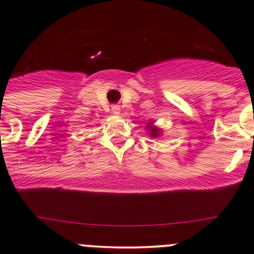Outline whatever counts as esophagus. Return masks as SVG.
Instances as JSON below:
<instances>
[{
    "label": "esophagus",
    "mask_w": 254,
    "mask_h": 254,
    "mask_svg": "<svg viewBox=\"0 0 254 254\" xmlns=\"http://www.w3.org/2000/svg\"><path fill=\"white\" fill-rule=\"evenodd\" d=\"M112 112L114 113V114H119L120 107L119 106H112Z\"/></svg>",
    "instance_id": "1"
}]
</instances>
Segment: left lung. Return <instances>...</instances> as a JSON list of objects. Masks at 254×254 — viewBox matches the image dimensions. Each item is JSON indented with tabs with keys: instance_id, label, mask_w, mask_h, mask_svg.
Listing matches in <instances>:
<instances>
[{
	"instance_id": "left-lung-1",
	"label": "left lung",
	"mask_w": 254,
	"mask_h": 254,
	"mask_svg": "<svg viewBox=\"0 0 254 254\" xmlns=\"http://www.w3.org/2000/svg\"><path fill=\"white\" fill-rule=\"evenodd\" d=\"M150 127V134L152 135V136H157L158 129H156V127Z\"/></svg>"
}]
</instances>
